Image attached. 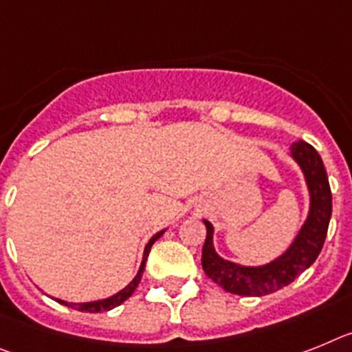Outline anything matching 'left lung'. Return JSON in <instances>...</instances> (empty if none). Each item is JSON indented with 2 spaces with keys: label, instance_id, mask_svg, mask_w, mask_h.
<instances>
[{
  "label": "left lung",
  "instance_id": "left-lung-1",
  "mask_svg": "<svg viewBox=\"0 0 352 352\" xmlns=\"http://www.w3.org/2000/svg\"><path fill=\"white\" fill-rule=\"evenodd\" d=\"M292 157L303 170L310 189V214L296 241L280 258L262 267H243L223 261L212 246V225L204 221L207 237L201 248V267L223 290L237 296H265L289 285L319 256L331 218V189L319 152L307 142L292 143Z\"/></svg>",
  "mask_w": 352,
  "mask_h": 352
}]
</instances>
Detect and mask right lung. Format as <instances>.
I'll return each mask as SVG.
<instances>
[{"label":"right lung","instance_id":"1","mask_svg":"<svg viewBox=\"0 0 352 352\" xmlns=\"http://www.w3.org/2000/svg\"><path fill=\"white\" fill-rule=\"evenodd\" d=\"M164 234V230L157 232V234L152 237L151 241H148V244H146L145 248V255H143V262H142V267H140L138 274H136V278H134L133 282L129 283V285L125 287V289H122L118 294L111 296V298L108 299H100V301H91V303H67V301H62V299H56L58 303L65 305V307H70L74 308V310H79V311H88V314H97V311H108L111 310V308L118 307V305H122L127 298H131V294H133L134 290H136V287H138L140 280H142V274H143V269H145V262H146V256H148V252H151L152 244L155 243V241L161 237V235Z\"/></svg>","mask_w":352,"mask_h":352}]
</instances>
